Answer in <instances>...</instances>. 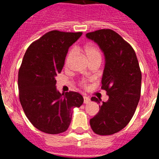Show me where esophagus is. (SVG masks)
Wrapping results in <instances>:
<instances>
[{"label":"esophagus","mask_w":159,"mask_h":159,"mask_svg":"<svg viewBox=\"0 0 159 159\" xmlns=\"http://www.w3.org/2000/svg\"><path fill=\"white\" fill-rule=\"evenodd\" d=\"M90 102H91V99H90L89 97H87V96H84V104L89 103Z\"/></svg>","instance_id":"obj_1"}]
</instances>
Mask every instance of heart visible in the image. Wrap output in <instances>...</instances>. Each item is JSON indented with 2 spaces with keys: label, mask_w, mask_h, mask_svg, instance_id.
Returning <instances> with one entry per match:
<instances>
[{
  "label": "heart",
  "mask_w": 159,
  "mask_h": 159,
  "mask_svg": "<svg viewBox=\"0 0 159 159\" xmlns=\"http://www.w3.org/2000/svg\"><path fill=\"white\" fill-rule=\"evenodd\" d=\"M84 51H85V54L87 55V57H89L90 61H93L94 60H102V53H101L100 49L98 48V47L94 44H89L87 45L84 48ZM75 53V49L71 48L69 50V51L68 52L66 56V58H65V65H68L70 63V61H71L72 57H74ZM81 84L84 87H86L87 84L84 81H82Z\"/></svg>",
  "instance_id": "1"
}]
</instances>
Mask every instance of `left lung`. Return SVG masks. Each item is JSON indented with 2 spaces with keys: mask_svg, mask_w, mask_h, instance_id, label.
I'll return each mask as SVG.
<instances>
[{
  "mask_svg": "<svg viewBox=\"0 0 159 159\" xmlns=\"http://www.w3.org/2000/svg\"><path fill=\"white\" fill-rule=\"evenodd\" d=\"M105 54L102 89L109 98L99 105V111L90 120L91 129L100 135L118 132L129 123L141 95L142 72L134 49L118 33L101 29L86 34ZM101 103V99L91 98Z\"/></svg>",
  "mask_w": 159,
  "mask_h": 159,
  "instance_id": "obj_1",
  "label": "left lung"
}]
</instances>
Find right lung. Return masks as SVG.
<instances>
[{
    "label": "right lung",
    "mask_w": 159,
    "mask_h": 159,
    "mask_svg": "<svg viewBox=\"0 0 159 159\" xmlns=\"http://www.w3.org/2000/svg\"><path fill=\"white\" fill-rule=\"evenodd\" d=\"M81 32L51 30L27 49L18 72L19 98L27 118L36 129L48 134L66 131L74 108L84 102L75 91L61 94L55 77L61 72L68 48Z\"/></svg>",
    "instance_id": "obj_1"
}]
</instances>
